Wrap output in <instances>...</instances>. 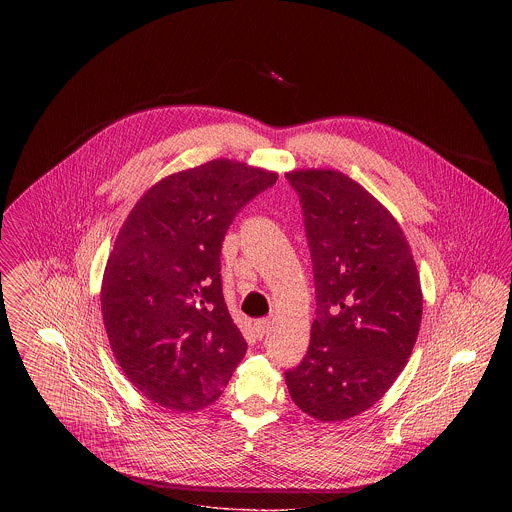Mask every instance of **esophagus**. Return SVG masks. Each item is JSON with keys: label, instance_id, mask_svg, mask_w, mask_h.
<instances>
[{"label": "esophagus", "instance_id": "34e87169", "mask_svg": "<svg viewBox=\"0 0 512 512\" xmlns=\"http://www.w3.org/2000/svg\"><path fill=\"white\" fill-rule=\"evenodd\" d=\"M268 328H270V320H267V318H263V320H257V322L253 324V330H255L257 338H263V336L267 334Z\"/></svg>", "mask_w": 512, "mask_h": 512}]
</instances>
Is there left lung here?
<instances>
[{"mask_svg": "<svg viewBox=\"0 0 512 512\" xmlns=\"http://www.w3.org/2000/svg\"><path fill=\"white\" fill-rule=\"evenodd\" d=\"M299 195L317 288L309 351L286 372L293 403L322 422L370 409L413 353L420 276L390 211L340 171L286 174Z\"/></svg>", "mask_w": 512, "mask_h": 512, "instance_id": "obj_1", "label": "left lung"}]
</instances>
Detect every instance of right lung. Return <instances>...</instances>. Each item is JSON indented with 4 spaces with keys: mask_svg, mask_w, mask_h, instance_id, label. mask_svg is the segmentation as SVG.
<instances>
[{
    "mask_svg": "<svg viewBox=\"0 0 512 512\" xmlns=\"http://www.w3.org/2000/svg\"><path fill=\"white\" fill-rule=\"evenodd\" d=\"M276 172L215 159L151 186L124 220L101 282L113 355L149 401L211 405L247 351L222 297L228 226Z\"/></svg>",
    "mask_w": 512,
    "mask_h": 512,
    "instance_id": "add662e5",
    "label": "right lung"
}]
</instances>
